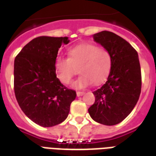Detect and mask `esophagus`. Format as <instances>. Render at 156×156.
<instances>
[{
    "instance_id": "34e87169",
    "label": "esophagus",
    "mask_w": 156,
    "mask_h": 156,
    "mask_svg": "<svg viewBox=\"0 0 156 156\" xmlns=\"http://www.w3.org/2000/svg\"><path fill=\"white\" fill-rule=\"evenodd\" d=\"M84 94V93L83 92H80V91H78L77 92V96L78 97H80V96H82V95Z\"/></svg>"
}]
</instances>
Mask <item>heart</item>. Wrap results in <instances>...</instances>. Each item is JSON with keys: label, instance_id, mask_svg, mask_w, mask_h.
I'll return each instance as SVG.
<instances>
[{"label": "heart", "instance_id": "b5f03b06", "mask_svg": "<svg viewBox=\"0 0 156 156\" xmlns=\"http://www.w3.org/2000/svg\"><path fill=\"white\" fill-rule=\"evenodd\" d=\"M68 58L58 57L55 61L57 77L62 83L68 85L78 73L81 76L74 83L77 88H85L94 83L100 85L110 73L113 58L107 48L92 43H84L71 48Z\"/></svg>", "mask_w": 156, "mask_h": 156}]
</instances>
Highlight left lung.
I'll return each instance as SVG.
<instances>
[{
    "instance_id": "obj_1",
    "label": "left lung",
    "mask_w": 156,
    "mask_h": 156,
    "mask_svg": "<svg viewBox=\"0 0 156 156\" xmlns=\"http://www.w3.org/2000/svg\"><path fill=\"white\" fill-rule=\"evenodd\" d=\"M94 39L110 51L113 64L106 83L93 92L95 102L88 108V113L99 124L115 125L130 114L140 95L141 70L138 52L114 32H98Z\"/></svg>"
}]
</instances>
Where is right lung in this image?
I'll return each instance as SVG.
<instances>
[{"mask_svg": "<svg viewBox=\"0 0 156 156\" xmlns=\"http://www.w3.org/2000/svg\"><path fill=\"white\" fill-rule=\"evenodd\" d=\"M65 37L41 36L29 41L14 62V91L19 106L34 123L51 127L67 119L76 92L57 78L55 61Z\"/></svg>", "mask_w": 156, "mask_h": 156, "instance_id": "right-lung-1", "label": "right lung"}]
</instances>
